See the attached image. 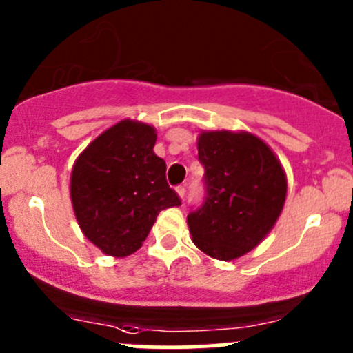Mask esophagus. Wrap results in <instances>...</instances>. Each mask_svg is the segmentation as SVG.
Here are the masks:
<instances>
[{
    "label": "esophagus",
    "instance_id": "esophagus-1",
    "mask_svg": "<svg viewBox=\"0 0 353 353\" xmlns=\"http://www.w3.org/2000/svg\"><path fill=\"white\" fill-rule=\"evenodd\" d=\"M177 194H179L181 199H184V196H186V186H177Z\"/></svg>",
    "mask_w": 353,
    "mask_h": 353
}]
</instances>
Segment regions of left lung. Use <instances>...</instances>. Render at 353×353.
<instances>
[{"label": "left lung", "instance_id": "left-lung-1", "mask_svg": "<svg viewBox=\"0 0 353 353\" xmlns=\"http://www.w3.org/2000/svg\"><path fill=\"white\" fill-rule=\"evenodd\" d=\"M198 159L206 196L188 227L205 254L230 261L265 239L280 216L287 177L272 148L251 133L203 131Z\"/></svg>", "mask_w": 353, "mask_h": 353}]
</instances>
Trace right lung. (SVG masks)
Here are the masks:
<instances>
[{
    "label": "right lung",
    "mask_w": 353,
    "mask_h": 353,
    "mask_svg": "<svg viewBox=\"0 0 353 353\" xmlns=\"http://www.w3.org/2000/svg\"><path fill=\"white\" fill-rule=\"evenodd\" d=\"M152 126L124 119L95 138L74 162L70 194L85 237L108 256L133 254L157 215L181 199L155 155Z\"/></svg>",
    "instance_id": "obj_1"
}]
</instances>
